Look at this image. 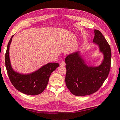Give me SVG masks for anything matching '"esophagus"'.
I'll list each match as a JSON object with an SVG mask.
<instances>
[{"instance_id":"esophagus-1","label":"esophagus","mask_w":120,"mask_h":120,"mask_svg":"<svg viewBox=\"0 0 120 120\" xmlns=\"http://www.w3.org/2000/svg\"><path fill=\"white\" fill-rule=\"evenodd\" d=\"M66 65V63L64 60H61L60 63V66L61 67H64Z\"/></svg>"}]
</instances>
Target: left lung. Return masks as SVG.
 <instances>
[{
  "label": "left lung",
  "mask_w": 120,
  "mask_h": 120,
  "mask_svg": "<svg viewBox=\"0 0 120 120\" xmlns=\"http://www.w3.org/2000/svg\"><path fill=\"white\" fill-rule=\"evenodd\" d=\"M94 32L93 42L99 46L100 51L104 56L100 66H86L79 52L69 54L65 59L66 86L75 96H85L96 92L109 74L111 60L110 46L100 31L95 30Z\"/></svg>",
  "instance_id": "8db88e82"
}]
</instances>
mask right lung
Here are the masks:
<instances>
[{
  "mask_svg": "<svg viewBox=\"0 0 120 120\" xmlns=\"http://www.w3.org/2000/svg\"><path fill=\"white\" fill-rule=\"evenodd\" d=\"M13 36L9 40L5 56V66L10 81L14 88L21 93L31 96L38 95L45 90L50 75L59 67V64L49 63L33 73L27 75L14 71L11 66L9 56V46Z\"/></svg>",
  "mask_w": 120,
  "mask_h": 120,
  "instance_id": "add662e5",
  "label": "right lung"
}]
</instances>
